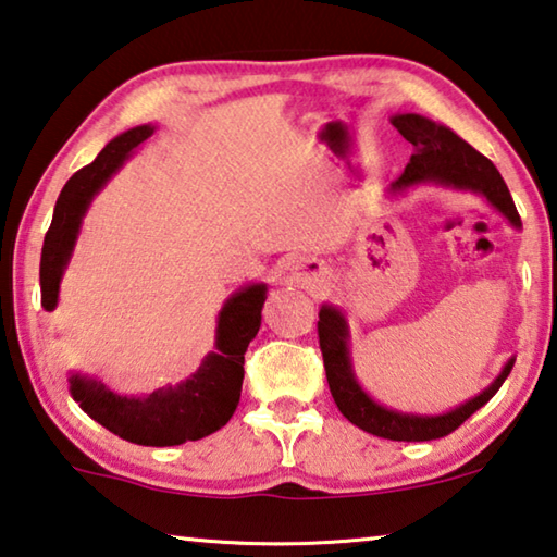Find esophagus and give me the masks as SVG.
<instances>
[{"instance_id": "esophagus-1", "label": "esophagus", "mask_w": 557, "mask_h": 557, "mask_svg": "<svg viewBox=\"0 0 557 557\" xmlns=\"http://www.w3.org/2000/svg\"><path fill=\"white\" fill-rule=\"evenodd\" d=\"M314 275H322V265H317V272H314Z\"/></svg>"}]
</instances>
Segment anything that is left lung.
Returning <instances> with one entry per match:
<instances>
[{
	"label": "left lung",
	"mask_w": 557,
	"mask_h": 557,
	"mask_svg": "<svg viewBox=\"0 0 557 557\" xmlns=\"http://www.w3.org/2000/svg\"><path fill=\"white\" fill-rule=\"evenodd\" d=\"M393 127L408 139L414 147V154L410 157L408 166L395 178L388 191L400 194L405 188L422 182H435L455 188H467V191H476L486 196V201L502 211L508 223L521 228V215H518L508 186L498 174V169L486 159L482 152L465 143L459 135H455L449 127L437 125L414 112H405V115H395ZM319 348L324 356V369L329 391L334 395L336 408L342 410L348 422L356 428L371 432L375 437L383 440H398V442H425V440H440L455 432L461 422L471 418L479 408L494 398L496 391L502 388L508 373L513 369L516 358H508V363L496 375V381L484 388L474 398L461 403L459 408L442 412V414H414V412H398L375 403L369 393L361 388L356 381V373L351 369V354H348V326L344 314L336 307L324 305L319 309Z\"/></svg>",
	"instance_id": "obj_1"
}]
</instances>
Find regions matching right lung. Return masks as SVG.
Wrapping results in <instances>:
<instances>
[{
    "mask_svg": "<svg viewBox=\"0 0 557 557\" xmlns=\"http://www.w3.org/2000/svg\"><path fill=\"white\" fill-rule=\"evenodd\" d=\"M154 135L152 125H139L106 145L96 162L65 182L55 201L51 228L41 248V307L51 312L59 301L61 277L69 265L83 215L108 178L125 159ZM268 287L248 285L225 301L215 329V351L203 358L199 371L178 385H164L149 395H120L96 379L71 375V395L102 428L145 447H174L221 430L233 418L243 388V363L248 344L260 329Z\"/></svg>",
    "mask_w": 557,
    "mask_h": 557,
    "instance_id": "1",
    "label": "right lung"
}]
</instances>
